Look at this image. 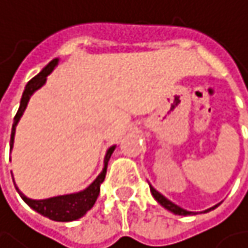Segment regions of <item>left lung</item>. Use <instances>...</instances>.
<instances>
[{
  "label": "left lung",
  "mask_w": 248,
  "mask_h": 248,
  "mask_svg": "<svg viewBox=\"0 0 248 248\" xmlns=\"http://www.w3.org/2000/svg\"><path fill=\"white\" fill-rule=\"evenodd\" d=\"M150 192H152V195H153V198L156 199V201L164 207V208H167L168 211H171V213H174V214H178V216H190L192 214V211H187V210H183V208H180L178 205H175L174 202H171L170 199H167L164 195H160L156 189H153L152 186H150ZM217 207V205H216ZM214 208V207H213ZM205 211H208V210H205Z\"/></svg>",
  "instance_id": "left-lung-1"
}]
</instances>
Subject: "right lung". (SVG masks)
Here are the masks:
<instances>
[{"label": "right lung", "mask_w": 248, "mask_h": 248, "mask_svg": "<svg viewBox=\"0 0 248 248\" xmlns=\"http://www.w3.org/2000/svg\"><path fill=\"white\" fill-rule=\"evenodd\" d=\"M58 61L59 59H53L47 63L44 68L41 70L40 74H37L34 78H31L28 81V84L25 86V91H23V95H22V99H20V106H19V110L15 116V122H13V128H12V138H10V149L13 147V141H15V132H16V125L17 122L20 120L28 102H30V98L31 95L40 89L43 84L46 83V78L49 76L53 68L58 65ZM116 146H111L108 150H107V155L104 157V168L101 171V174L95 178V182L86 187L81 192H77V193H70V195H61V196H53V198H49V199H30L26 198L23 193L19 192V195L22 196L23 201L30 205L32 210H35L37 213H40L41 216L44 217H49L50 220H55V222H73V220H77V218L83 217L86 214L95 204L96 198L99 195V187H101V183L104 182V178H106V174H107V165H108V160L114 152Z\"/></svg>", "instance_id": "obj_1"}]
</instances>
